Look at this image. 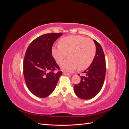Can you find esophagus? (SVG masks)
<instances>
[{
	"label": "esophagus",
	"mask_w": 129,
	"mask_h": 129,
	"mask_svg": "<svg viewBox=\"0 0 129 129\" xmlns=\"http://www.w3.org/2000/svg\"><path fill=\"white\" fill-rule=\"evenodd\" d=\"M63 74H64V75H68V76H70L71 75V74L69 73H66V72H63Z\"/></svg>",
	"instance_id": "1"
}]
</instances>
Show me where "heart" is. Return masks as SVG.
Here are the masks:
<instances>
[{
	"mask_svg": "<svg viewBox=\"0 0 129 129\" xmlns=\"http://www.w3.org/2000/svg\"><path fill=\"white\" fill-rule=\"evenodd\" d=\"M96 46L91 40L81 36H70L60 39L59 45H53L52 54L57 63H60L67 56L68 59L62 63V68L72 71L77 68H88L94 59Z\"/></svg>",
	"mask_w": 129,
	"mask_h": 129,
	"instance_id": "1",
	"label": "heart"
}]
</instances>
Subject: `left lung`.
<instances>
[{
  "label": "left lung",
  "instance_id": "left-lung-1",
  "mask_svg": "<svg viewBox=\"0 0 129 129\" xmlns=\"http://www.w3.org/2000/svg\"><path fill=\"white\" fill-rule=\"evenodd\" d=\"M96 48L94 59L90 66L82 73L80 83L74 86V92L81 99L88 100L98 94L102 89L106 72L105 58L102 47L93 40ZM80 75V74H79Z\"/></svg>",
  "mask_w": 129,
  "mask_h": 129
}]
</instances>
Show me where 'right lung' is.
I'll list each match as a JSON object with an SVG mask.
<instances>
[{"label": "right lung", "instance_id": "1", "mask_svg": "<svg viewBox=\"0 0 129 129\" xmlns=\"http://www.w3.org/2000/svg\"><path fill=\"white\" fill-rule=\"evenodd\" d=\"M62 33H48L38 37L29 44L25 53L23 70L29 91L44 98L51 94L62 75L52 56L53 44Z\"/></svg>", "mask_w": 129, "mask_h": 129}]
</instances>
